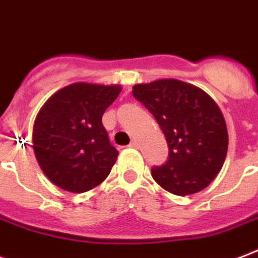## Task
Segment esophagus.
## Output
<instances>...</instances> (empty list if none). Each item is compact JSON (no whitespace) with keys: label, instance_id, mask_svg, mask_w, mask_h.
I'll use <instances>...</instances> for the list:
<instances>
[{"label":"esophagus","instance_id":"34e87169","mask_svg":"<svg viewBox=\"0 0 258 258\" xmlns=\"http://www.w3.org/2000/svg\"><path fill=\"white\" fill-rule=\"evenodd\" d=\"M130 147H133V149H138L139 147V143L137 141H133V142L130 143Z\"/></svg>","mask_w":258,"mask_h":258}]
</instances>
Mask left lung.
<instances>
[{
	"mask_svg": "<svg viewBox=\"0 0 258 258\" xmlns=\"http://www.w3.org/2000/svg\"><path fill=\"white\" fill-rule=\"evenodd\" d=\"M133 96L154 116L169 147L168 161L151 169L164 189L186 196L221 172L229 137L225 117L204 90L178 80L134 85Z\"/></svg>",
	"mask_w": 258,
	"mask_h": 258,
	"instance_id": "left-lung-1",
	"label": "left lung"
}]
</instances>
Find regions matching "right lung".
Returning <instances> with one entry per match:
<instances>
[{
    "label": "right lung",
    "instance_id": "obj_1",
    "mask_svg": "<svg viewBox=\"0 0 258 258\" xmlns=\"http://www.w3.org/2000/svg\"><path fill=\"white\" fill-rule=\"evenodd\" d=\"M120 90L119 85L77 82L43 105L33 125V151L52 184L82 194L107 178L119 151L101 119Z\"/></svg>",
    "mask_w": 258,
    "mask_h": 258
}]
</instances>
